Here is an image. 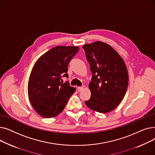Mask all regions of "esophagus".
<instances>
[{
	"label": "esophagus",
	"mask_w": 155,
	"mask_h": 155,
	"mask_svg": "<svg viewBox=\"0 0 155 155\" xmlns=\"http://www.w3.org/2000/svg\"><path fill=\"white\" fill-rule=\"evenodd\" d=\"M77 89H78V91L79 92H80L81 91H82L83 90V87H78Z\"/></svg>",
	"instance_id": "obj_1"
}]
</instances>
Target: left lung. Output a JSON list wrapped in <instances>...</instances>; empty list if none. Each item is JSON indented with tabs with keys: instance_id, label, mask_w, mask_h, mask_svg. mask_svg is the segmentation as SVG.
<instances>
[{
	"instance_id": "left-lung-1",
	"label": "left lung",
	"mask_w": 155,
	"mask_h": 155,
	"mask_svg": "<svg viewBox=\"0 0 155 155\" xmlns=\"http://www.w3.org/2000/svg\"><path fill=\"white\" fill-rule=\"evenodd\" d=\"M92 73L91 97L85 104L101 113L114 109L123 99L128 85V72L123 59L109 45L97 41L83 46Z\"/></svg>"
}]
</instances>
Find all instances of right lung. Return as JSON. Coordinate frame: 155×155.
<instances>
[{"instance_id":"obj_1","label":"right lung","mask_w":155,"mask_h":155,"mask_svg":"<svg viewBox=\"0 0 155 155\" xmlns=\"http://www.w3.org/2000/svg\"><path fill=\"white\" fill-rule=\"evenodd\" d=\"M78 51L77 46H56L35 64L29 79L28 95L41 116L50 118L58 115L75 92V88L68 82L63 83L61 80L62 77H68V64Z\"/></svg>"}]
</instances>
